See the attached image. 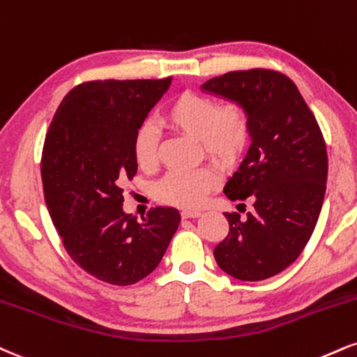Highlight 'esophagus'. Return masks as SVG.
Here are the masks:
<instances>
[{
	"label": "esophagus",
	"instance_id": "obj_1",
	"mask_svg": "<svg viewBox=\"0 0 357 357\" xmlns=\"http://www.w3.org/2000/svg\"><path fill=\"white\" fill-rule=\"evenodd\" d=\"M201 213L199 211H183L181 218L183 220H195V218H199Z\"/></svg>",
	"mask_w": 357,
	"mask_h": 357
}]
</instances>
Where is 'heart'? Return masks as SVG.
Segmentation results:
<instances>
[{"label":"heart","mask_w":357,"mask_h":357,"mask_svg":"<svg viewBox=\"0 0 357 357\" xmlns=\"http://www.w3.org/2000/svg\"><path fill=\"white\" fill-rule=\"evenodd\" d=\"M169 130L196 137L199 153L222 167H233L243 160L252 137L251 113L243 102L220 101L211 96L186 91L174 98L162 114ZM132 156L143 171L160 162V132L154 124L143 123L132 137ZM220 184L214 167L169 173L158 183L154 195L161 203L192 209Z\"/></svg>","instance_id":"obj_1"}]
</instances>
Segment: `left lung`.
I'll use <instances>...</instances> for the list:
<instances>
[{
  "label": "left lung",
  "instance_id": "1",
  "mask_svg": "<svg viewBox=\"0 0 357 357\" xmlns=\"http://www.w3.org/2000/svg\"><path fill=\"white\" fill-rule=\"evenodd\" d=\"M203 89L243 102L252 121V143L225 195L252 197L255 211L244 221L225 214L229 233L214 257L229 276L263 281L293 264L314 231L328 179L324 136L298 86L279 71H229Z\"/></svg>",
  "mask_w": 357,
  "mask_h": 357
}]
</instances>
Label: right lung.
Segmentation results:
<instances>
[{
    "instance_id": "1",
    "label": "right lung",
    "mask_w": 357,
    "mask_h": 357,
    "mask_svg": "<svg viewBox=\"0 0 357 357\" xmlns=\"http://www.w3.org/2000/svg\"><path fill=\"white\" fill-rule=\"evenodd\" d=\"M169 84L86 81L64 96L46 132L41 179L51 221L71 259L109 284L151 274L181 221L174 208L149 209L143 222L123 211L121 183L137 171L132 137Z\"/></svg>"
}]
</instances>
